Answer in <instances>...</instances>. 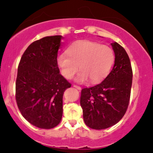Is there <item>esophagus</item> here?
Wrapping results in <instances>:
<instances>
[{"label": "esophagus", "instance_id": "34e87169", "mask_svg": "<svg viewBox=\"0 0 153 153\" xmlns=\"http://www.w3.org/2000/svg\"><path fill=\"white\" fill-rule=\"evenodd\" d=\"M73 86H74L75 88H76V89H78L79 91H80V90L81 89V88L80 87V86H79V85H73Z\"/></svg>", "mask_w": 153, "mask_h": 153}]
</instances>
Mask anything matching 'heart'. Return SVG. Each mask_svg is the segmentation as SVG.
Wrapping results in <instances>:
<instances>
[{
	"mask_svg": "<svg viewBox=\"0 0 153 153\" xmlns=\"http://www.w3.org/2000/svg\"><path fill=\"white\" fill-rule=\"evenodd\" d=\"M57 58L60 72L65 78L72 79L78 72L77 82L83 83L90 79L92 83L103 80L109 72L114 62L112 49L90 40H78L73 42Z\"/></svg>",
	"mask_w": 153,
	"mask_h": 153,
	"instance_id": "b5f03b06",
	"label": "heart"
}]
</instances>
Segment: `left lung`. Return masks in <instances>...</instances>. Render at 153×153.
Instances as JSON below:
<instances>
[{
  "label": "left lung",
  "mask_w": 153,
  "mask_h": 153,
  "mask_svg": "<svg viewBox=\"0 0 153 153\" xmlns=\"http://www.w3.org/2000/svg\"><path fill=\"white\" fill-rule=\"evenodd\" d=\"M115 53L112 70L100 84L81 91L83 120L90 128L104 129L116 125L126 112L130 98L132 70L124 48L111 44Z\"/></svg>",
  "instance_id": "left-lung-1"
}]
</instances>
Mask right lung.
<instances>
[{
	"label": "right lung",
	"instance_id": "obj_1",
	"mask_svg": "<svg viewBox=\"0 0 153 153\" xmlns=\"http://www.w3.org/2000/svg\"><path fill=\"white\" fill-rule=\"evenodd\" d=\"M61 35L30 44L22 56L16 80V101L24 118L41 129H51L62 116V97L71 84L57 64Z\"/></svg>",
	"mask_w": 153,
	"mask_h": 153
}]
</instances>
